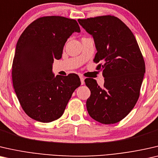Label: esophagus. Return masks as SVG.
Masks as SVG:
<instances>
[{"label":"esophagus","mask_w":158,"mask_h":158,"mask_svg":"<svg viewBox=\"0 0 158 158\" xmlns=\"http://www.w3.org/2000/svg\"><path fill=\"white\" fill-rule=\"evenodd\" d=\"M80 79H81V85H83V84H84V77H80Z\"/></svg>","instance_id":"obj_1"}]
</instances>
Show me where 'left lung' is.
<instances>
[{"mask_svg": "<svg viewBox=\"0 0 158 158\" xmlns=\"http://www.w3.org/2000/svg\"><path fill=\"white\" fill-rule=\"evenodd\" d=\"M94 38L97 52L94 63L103 71L104 86L87 78L91 91L86 100L89 114L99 123L110 124L124 119L136 104L140 93L145 64L137 40L131 30L114 15L79 19Z\"/></svg>", "mask_w": 158, "mask_h": 158, "instance_id": "obj_1", "label": "left lung"}]
</instances>
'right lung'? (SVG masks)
I'll return each mask as SVG.
<instances>
[{
  "label": "right lung",
  "instance_id": "obj_1",
  "mask_svg": "<svg viewBox=\"0 0 158 158\" xmlns=\"http://www.w3.org/2000/svg\"><path fill=\"white\" fill-rule=\"evenodd\" d=\"M74 32L76 20L59 15L40 17L28 25L17 42L12 81L22 109L28 117L51 123L61 117L73 92L81 84L77 74L54 77L52 64Z\"/></svg>",
  "mask_w": 158,
  "mask_h": 158
}]
</instances>
